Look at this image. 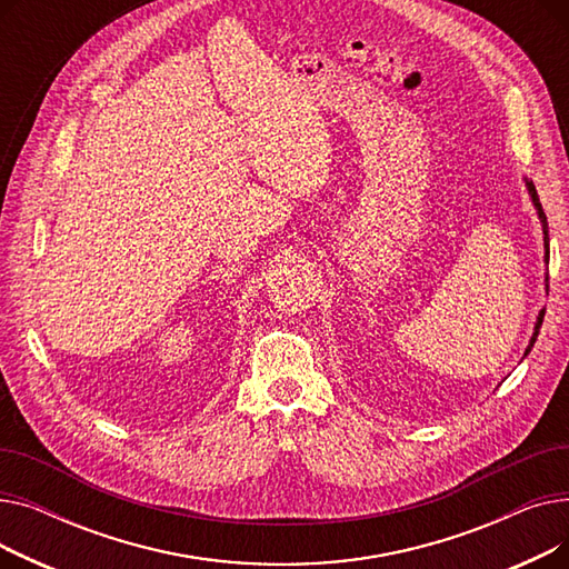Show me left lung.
Segmentation results:
<instances>
[{
    "label": "left lung",
    "instance_id": "8db88e82",
    "mask_svg": "<svg viewBox=\"0 0 569 569\" xmlns=\"http://www.w3.org/2000/svg\"><path fill=\"white\" fill-rule=\"evenodd\" d=\"M526 187H528V193H530V198H532V204H535V209H537V217H540V221H542V228H545V249H547V256H545V260H547V264H549V226H547V214H545L542 202H540V196H537V191H535V184L530 182V179H526ZM547 281H549V279H547ZM547 288H549V283H547ZM542 320H545V311H540V316H537V322H535V332H532V337H530V343H528V348H526L523 357H526V355L530 352V348L535 346V341H537V335H540Z\"/></svg>",
    "mask_w": 569,
    "mask_h": 569
}]
</instances>
